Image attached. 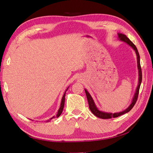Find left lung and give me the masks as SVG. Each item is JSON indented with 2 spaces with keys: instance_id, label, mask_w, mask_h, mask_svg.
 Here are the masks:
<instances>
[{
  "instance_id": "8db88e82",
  "label": "left lung",
  "mask_w": 153,
  "mask_h": 153,
  "mask_svg": "<svg viewBox=\"0 0 153 153\" xmlns=\"http://www.w3.org/2000/svg\"><path fill=\"white\" fill-rule=\"evenodd\" d=\"M118 38L120 40H121L122 41H124V42L126 43L128 45H129L135 51V53L137 55V67H138V76H139L138 77V85L137 87L135 93V94H134V96L133 98L132 102L130 104V105H129L128 107L126 109H125L124 111H122V112H117V113H114V114L102 112V111L99 110V109L96 107V106L94 102V100H93V99H92L90 94L88 92V91L86 89H85V92L86 96H87V101H88V103H89V108H90L92 114H93L94 115H96V117H98L101 119H111V118L117 117L120 116V115H122L124 114L129 112V111L132 109V108L133 107L134 105H135V104L137 102L138 93H139L140 84L142 82V69H141L140 62V55H139V53H138L137 47H135V45H134L130 40H129V39L127 38V36L126 35H124L121 33H118Z\"/></svg>"
}]
</instances>
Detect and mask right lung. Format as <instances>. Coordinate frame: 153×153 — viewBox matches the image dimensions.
Wrapping results in <instances>:
<instances>
[{"instance_id":"add662e5","label":"right lung","mask_w":153,"mask_h":153,"mask_svg":"<svg viewBox=\"0 0 153 153\" xmlns=\"http://www.w3.org/2000/svg\"><path fill=\"white\" fill-rule=\"evenodd\" d=\"M68 89V88L66 89V91H67ZM66 91H65V92H64V95H63V96H62V100H61V106H60V108H59V110H58V112H57V115H56V117H59L60 116V115H61V114H62V110H63V108H64V102H65V95H66ZM54 117H55V116L52 117V118L50 119V120H48V121H47V122L50 121L51 119L54 118Z\"/></svg>"}]
</instances>
